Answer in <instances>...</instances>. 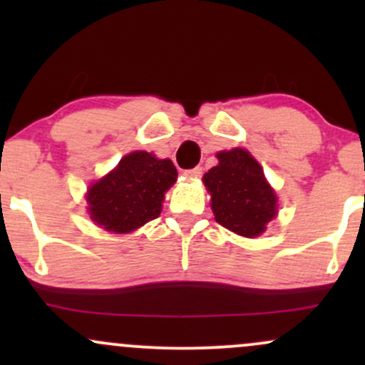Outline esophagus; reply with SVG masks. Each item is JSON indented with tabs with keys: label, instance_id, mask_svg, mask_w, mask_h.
<instances>
[{
	"label": "esophagus",
	"instance_id": "obj_1",
	"mask_svg": "<svg viewBox=\"0 0 365 365\" xmlns=\"http://www.w3.org/2000/svg\"><path fill=\"white\" fill-rule=\"evenodd\" d=\"M185 177H188V178H200V177H202V168H200V166H195V168L187 170L185 171Z\"/></svg>",
	"mask_w": 365,
	"mask_h": 365
}]
</instances>
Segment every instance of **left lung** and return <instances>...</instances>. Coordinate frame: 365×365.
Returning a JSON list of instances; mask_svg holds the SVG:
<instances>
[{"instance_id": "left-lung-1", "label": "left lung", "mask_w": 365, "mask_h": 365, "mask_svg": "<svg viewBox=\"0 0 365 365\" xmlns=\"http://www.w3.org/2000/svg\"><path fill=\"white\" fill-rule=\"evenodd\" d=\"M217 166L204 175L215 220L237 235L255 238L278 212V199L249 150L235 148L216 154Z\"/></svg>"}]
</instances>
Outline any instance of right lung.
<instances>
[{"instance_id":"1","label":"right lung","mask_w":365,"mask_h":365,"mask_svg":"<svg viewBox=\"0 0 365 365\" xmlns=\"http://www.w3.org/2000/svg\"><path fill=\"white\" fill-rule=\"evenodd\" d=\"M170 159L133 150L87 190L91 220L113 233H130L161 215L165 192L177 182Z\"/></svg>"}]
</instances>
